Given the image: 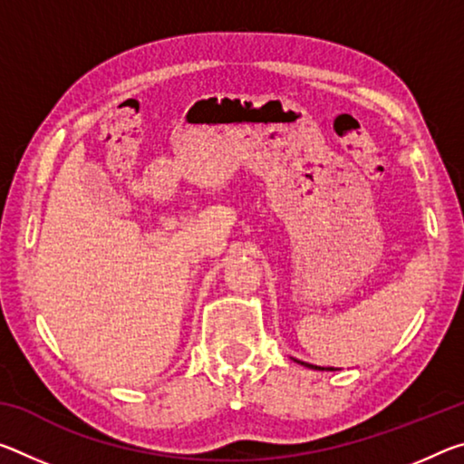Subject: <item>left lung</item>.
Listing matches in <instances>:
<instances>
[{
    "label": "left lung",
    "mask_w": 464,
    "mask_h": 464,
    "mask_svg": "<svg viewBox=\"0 0 464 464\" xmlns=\"http://www.w3.org/2000/svg\"><path fill=\"white\" fill-rule=\"evenodd\" d=\"M293 362H297V363H301L304 367H310V370H318V372H334V367H320V365H312V363L299 362V359H293Z\"/></svg>",
    "instance_id": "8db88e82"
}]
</instances>
